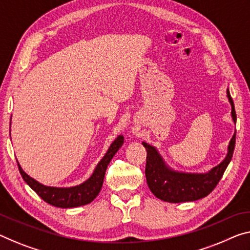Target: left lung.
<instances>
[{
  "instance_id": "obj_1",
  "label": "left lung",
  "mask_w": 250,
  "mask_h": 250,
  "mask_svg": "<svg viewBox=\"0 0 250 250\" xmlns=\"http://www.w3.org/2000/svg\"><path fill=\"white\" fill-rule=\"evenodd\" d=\"M227 97L231 105L232 121L236 124L235 105L230 96L229 88L227 89ZM142 144L147 151L145 176L152 193L165 202L179 203L195 201L207 197L220 181L231 161L236 144V132L229 142L228 152L225 160L206 173H188V172L175 171L165 163L163 157L154 146L145 142Z\"/></svg>"
}]
</instances>
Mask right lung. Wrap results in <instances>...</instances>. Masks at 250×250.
<instances>
[{
  "label": "right lung",
  "instance_id": "right-lung-1",
  "mask_svg": "<svg viewBox=\"0 0 250 250\" xmlns=\"http://www.w3.org/2000/svg\"><path fill=\"white\" fill-rule=\"evenodd\" d=\"M123 143H124V136L118 135L116 140L110 144L106 154L99 161V163L95 167L90 178L82 184H78V186L75 187L57 188L44 186V184H41L37 180L32 179L31 176L26 174L18 162L19 171H20L22 178L26 182V184L39 195L42 200H44L49 205L64 209L85 206L93 201L97 197L99 192H101L107 165L109 164L113 156L121 148Z\"/></svg>",
  "mask_w": 250,
  "mask_h": 250
}]
</instances>
